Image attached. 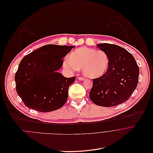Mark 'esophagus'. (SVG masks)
<instances>
[{"label": "esophagus", "instance_id": "34e87169", "mask_svg": "<svg viewBox=\"0 0 153 153\" xmlns=\"http://www.w3.org/2000/svg\"><path fill=\"white\" fill-rule=\"evenodd\" d=\"M78 79H79V81H83V80L84 79V78H82V77H78Z\"/></svg>", "mask_w": 153, "mask_h": 153}]
</instances>
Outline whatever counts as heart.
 <instances>
[{
	"label": "heart",
	"mask_w": 153,
	"mask_h": 153,
	"mask_svg": "<svg viewBox=\"0 0 153 153\" xmlns=\"http://www.w3.org/2000/svg\"><path fill=\"white\" fill-rule=\"evenodd\" d=\"M64 67L71 72L82 69L83 75L90 78L103 76L108 70L109 58L102 51L81 47L74 51L63 63Z\"/></svg>",
	"instance_id": "b5f03b06"
}]
</instances>
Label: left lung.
<instances>
[{
    "label": "left lung",
    "instance_id": "8db88e82",
    "mask_svg": "<svg viewBox=\"0 0 153 153\" xmlns=\"http://www.w3.org/2000/svg\"><path fill=\"white\" fill-rule=\"evenodd\" d=\"M98 48L109 58V66L102 76L93 79L90 100L102 107H112L127 101L137 87L139 69L134 56L116 45L101 43Z\"/></svg>",
    "mask_w": 153,
    "mask_h": 153
}]
</instances>
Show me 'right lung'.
Instances as JSON below:
<instances>
[{"mask_svg":"<svg viewBox=\"0 0 153 153\" xmlns=\"http://www.w3.org/2000/svg\"><path fill=\"white\" fill-rule=\"evenodd\" d=\"M75 48L48 45L25 56L15 75L16 91L25 105L34 110L49 112L67 101L68 89L76 77L66 78L58 72L63 58Z\"/></svg>","mask_w":153,"mask_h":153,"instance_id":"obj_1","label":"right lung"}]
</instances>
